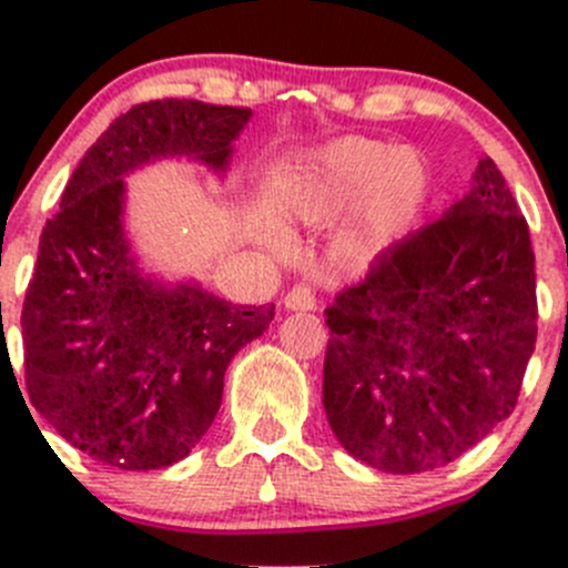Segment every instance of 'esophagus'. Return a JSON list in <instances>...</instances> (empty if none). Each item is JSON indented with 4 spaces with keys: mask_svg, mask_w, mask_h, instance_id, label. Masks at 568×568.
<instances>
[{
    "mask_svg": "<svg viewBox=\"0 0 568 568\" xmlns=\"http://www.w3.org/2000/svg\"><path fill=\"white\" fill-rule=\"evenodd\" d=\"M285 307L288 311H313L316 307V291L311 288V285H296V288H291L288 294H285Z\"/></svg>",
    "mask_w": 568,
    "mask_h": 568,
    "instance_id": "34e87169",
    "label": "esophagus"
}]
</instances>
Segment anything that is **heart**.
Masks as SVG:
<instances>
[{
    "instance_id": "obj_1",
    "label": "heart",
    "mask_w": 568,
    "mask_h": 568,
    "mask_svg": "<svg viewBox=\"0 0 568 568\" xmlns=\"http://www.w3.org/2000/svg\"><path fill=\"white\" fill-rule=\"evenodd\" d=\"M428 183L426 162L415 153L368 136H346L302 164L285 183L283 203L305 225H324L363 203V222L346 239V250L365 255L426 200Z\"/></svg>"
}]
</instances>
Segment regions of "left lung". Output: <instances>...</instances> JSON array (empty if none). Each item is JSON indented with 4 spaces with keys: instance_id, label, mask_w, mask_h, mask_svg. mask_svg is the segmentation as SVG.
<instances>
[{
    "instance_id": "1",
    "label": "left lung",
    "mask_w": 568,
    "mask_h": 568,
    "mask_svg": "<svg viewBox=\"0 0 568 568\" xmlns=\"http://www.w3.org/2000/svg\"><path fill=\"white\" fill-rule=\"evenodd\" d=\"M324 409L354 459L393 475L445 467L517 406L536 348V255L506 178L382 252L324 311Z\"/></svg>"
}]
</instances>
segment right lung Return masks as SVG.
<instances>
[{
  "mask_svg": "<svg viewBox=\"0 0 568 568\" xmlns=\"http://www.w3.org/2000/svg\"><path fill=\"white\" fill-rule=\"evenodd\" d=\"M252 109L162 99L114 118L68 178L27 288L30 404L82 454L118 469L181 462L222 404L233 354L274 305H233L148 277L123 231L131 170L168 156L225 173Z\"/></svg>",
  "mask_w": 568,
  "mask_h": 568,
  "instance_id": "obj_1",
  "label": "right lung"
}]
</instances>
